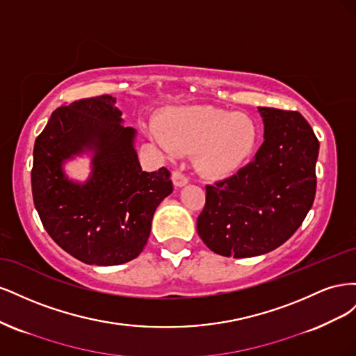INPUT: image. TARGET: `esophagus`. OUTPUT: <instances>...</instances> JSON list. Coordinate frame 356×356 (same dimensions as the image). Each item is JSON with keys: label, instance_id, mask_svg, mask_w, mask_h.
<instances>
[{"label": "esophagus", "instance_id": "34e87169", "mask_svg": "<svg viewBox=\"0 0 356 356\" xmlns=\"http://www.w3.org/2000/svg\"><path fill=\"white\" fill-rule=\"evenodd\" d=\"M172 181H174L175 187H184L188 184V178L179 170H175L174 174H172Z\"/></svg>", "mask_w": 356, "mask_h": 356}]
</instances>
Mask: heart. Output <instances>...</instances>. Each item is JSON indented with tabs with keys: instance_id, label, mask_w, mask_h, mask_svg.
<instances>
[{
	"instance_id": "obj_1",
	"label": "heart",
	"mask_w": 356,
	"mask_h": 356,
	"mask_svg": "<svg viewBox=\"0 0 356 356\" xmlns=\"http://www.w3.org/2000/svg\"><path fill=\"white\" fill-rule=\"evenodd\" d=\"M153 138L172 153H193L200 175L224 179L255 152L258 126L250 115L212 105L170 106L160 113Z\"/></svg>"
}]
</instances>
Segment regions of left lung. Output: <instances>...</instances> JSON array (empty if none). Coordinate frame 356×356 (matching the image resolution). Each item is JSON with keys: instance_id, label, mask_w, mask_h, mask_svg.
<instances>
[{"instance_id": "left-lung-1", "label": "left lung", "mask_w": 356, "mask_h": 356, "mask_svg": "<svg viewBox=\"0 0 356 356\" xmlns=\"http://www.w3.org/2000/svg\"><path fill=\"white\" fill-rule=\"evenodd\" d=\"M264 143L238 174L207 186L197 233L211 251L248 258L276 250L314 204L319 141L297 111L258 106Z\"/></svg>"}]
</instances>
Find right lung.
Masks as SVG:
<instances>
[{"instance_id": "1", "label": "right lung", "mask_w": 356, "mask_h": 356, "mask_svg": "<svg viewBox=\"0 0 356 356\" xmlns=\"http://www.w3.org/2000/svg\"><path fill=\"white\" fill-rule=\"evenodd\" d=\"M110 95L53 111L34 145L32 197L50 238L77 260L117 266L147 245L159 204L172 187L170 172H144L135 149L136 131L123 126ZM91 156V174L70 179L66 161Z\"/></svg>"}]
</instances>
